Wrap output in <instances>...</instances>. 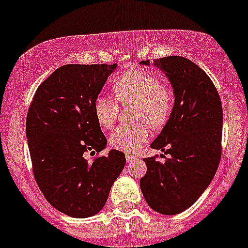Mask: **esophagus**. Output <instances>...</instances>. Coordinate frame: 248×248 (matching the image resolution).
<instances>
[{
    "mask_svg": "<svg viewBox=\"0 0 248 248\" xmlns=\"http://www.w3.org/2000/svg\"><path fill=\"white\" fill-rule=\"evenodd\" d=\"M137 159V157L134 156V155L132 154H126V161L127 163H132V162H134Z\"/></svg>",
    "mask_w": 248,
    "mask_h": 248,
    "instance_id": "1",
    "label": "esophagus"
}]
</instances>
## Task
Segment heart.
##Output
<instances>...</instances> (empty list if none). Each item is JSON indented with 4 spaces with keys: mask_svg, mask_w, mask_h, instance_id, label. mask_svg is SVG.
I'll return each instance as SVG.
<instances>
[{
    "mask_svg": "<svg viewBox=\"0 0 248 248\" xmlns=\"http://www.w3.org/2000/svg\"><path fill=\"white\" fill-rule=\"evenodd\" d=\"M115 92L120 101L137 102V119L149 121L158 127L166 122L172 107L170 87L162 84L158 77L144 69H134L122 74L115 81ZM97 121L104 128L115 124L119 112V101L111 94L101 93L93 103ZM150 137L146 122L136 124H121L111 133L110 146L124 152L137 151Z\"/></svg>",
    "mask_w": 248,
    "mask_h": 248,
    "instance_id": "1",
    "label": "heart"
}]
</instances>
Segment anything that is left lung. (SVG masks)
I'll use <instances>...</instances> for the list:
<instances>
[{"instance_id": "obj_1", "label": "left lung", "mask_w": 248, "mask_h": 248, "mask_svg": "<svg viewBox=\"0 0 248 248\" xmlns=\"http://www.w3.org/2000/svg\"><path fill=\"white\" fill-rule=\"evenodd\" d=\"M140 64L150 66V61ZM154 66L168 78L174 107L152 149L169 155L164 163L144 158L147 170L140 179L142 196L152 210L176 215L198 201L209 187L221 159L223 111L214 82L186 57L157 59Z\"/></svg>"}]
</instances>
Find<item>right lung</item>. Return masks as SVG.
Segmentation results:
<instances>
[{"label": "right lung", "mask_w": 248, "mask_h": 248, "mask_svg": "<svg viewBox=\"0 0 248 248\" xmlns=\"http://www.w3.org/2000/svg\"><path fill=\"white\" fill-rule=\"evenodd\" d=\"M116 67H60L39 85L27 112L26 138L37 185L55 209L76 218L103 209L126 164L117 150L92 163L84 157L107 146L93 103Z\"/></svg>", "instance_id": "obj_1"}]
</instances>
